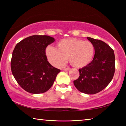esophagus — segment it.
Segmentation results:
<instances>
[{
    "label": "esophagus",
    "instance_id": "esophagus-1",
    "mask_svg": "<svg viewBox=\"0 0 126 126\" xmlns=\"http://www.w3.org/2000/svg\"><path fill=\"white\" fill-rule=\"evenodd\" d=\"M70 69H71V68L68 67V68H64L63 70H64V71H69V70H70Z\"/></svg>",
    "mask_w": 126,
    "mask_h": 126
}]
</instances>
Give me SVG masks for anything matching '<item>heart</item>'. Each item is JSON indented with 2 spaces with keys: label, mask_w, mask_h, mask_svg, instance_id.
I'll return each mask as SVG.
<instances>
[{
  "label": "heart",
  "mask_w": 126,
  "mask_h": 126,
  "mask_svg": "<svg viewBox=\"0 0 126 126\" xmlns=\"http://www.w3.org/2000/svg\"><path fill=\"white\" fill-rule=\"evenodd\" d=\"M46 53L49 62L55 67H62L68 57L72 66L82 68L92 61L94 47L90 42L71 38L61 40L57 44V48L48 47Z\"/></svg>",
  "instance_id": "heart-1"
}]
</instances>
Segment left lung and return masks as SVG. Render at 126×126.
Returning <instances> with one entry per match:
<instances>
[{"instance_id":"obj_1","label":"left lung","mask_w":126,"mask_h":126,"mask_svg":"<svg viewBox=\"0 0 126 126\" xmlns=\"http://www.w3.org/2000/svg\"><path fill=\"white\" fill-rule=\"evenodd\" d=\"M94 47V57L88 65L79 69V77L73 81L81 92L93 94L103 90L110 84L115 71L114 51L101 40L87 37Z\"/></svg>"}]
</instances>
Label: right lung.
I'll list each match as a JSON object with an SVG mask.
<instances>
[{
  "mask_svg": "<svg viewBox=\"0 0 126 126\" xmlns=\"http://www.w3.org/2000/svg\"><path fill=\"white\" fill-rule=\"evenodd\" d=\"M55 41L48 35H32L15 47L11 60L13 75L19 85L28 92H46L53 86L60 69L47 61L46 49Z\"/></svg>",
  "mask_w": 126,
  "mask_h": 126,
  "instance_id": "right-lung-1",
  "label": "right lung"
}]
</instances>
